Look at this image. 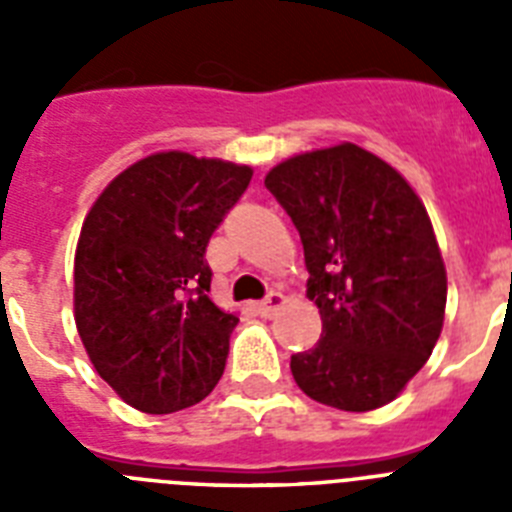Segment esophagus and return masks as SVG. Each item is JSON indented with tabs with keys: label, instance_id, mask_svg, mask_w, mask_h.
Listing matches in <instances>:
<instances>
[{
	"label": "esophagus",
	"instance_id": "34e87169",
	"mask_svg": "<svg viewBox=\"0 0 512 512\" xmlns=\"http://www.w3.org/2000/svg\"><path fill=\"white\" fill-rule=\"evenodd\" d=\"M282 305H284L282 292H269L266 300H261L259 305H256V310H259V315H264V318H271V315H274Z\"/></svg>",
	"mask_w": 512,
	"mask_h": 512
}]
</instances>
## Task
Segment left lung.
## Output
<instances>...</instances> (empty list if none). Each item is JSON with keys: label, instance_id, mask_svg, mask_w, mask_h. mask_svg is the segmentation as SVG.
<instances>
[{"label": "left lung", "instance_id": "left-lung-1", "mask_svg": "<svg viewBox=\"0 0 512 512\" xmlns=\"http://www.w3.org/2000/svg\"><path fill=\"white\" fill-rule=\"evenodd\" d=\"M292 217L323 336L292 356L297 387L330 408L366 413L395 400L443 328L446 266L423 202L374 153L341 143L266 174Z\"/></svg>", "mask_w": 512, "mask_h": 512}]
</instances>
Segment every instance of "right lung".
I'll return each mask as SVG.
<instances>
[{"label": "right lung", "instance_id": "1", "mask_svg": "<svg viewBox=\"0 0 512 512\" xmlns=\"http://www.w3.org/2000/svg\"><path fill=\"white\" fill-rule=\"evenodd\" d=\"M251 166L164 151L117 174L81 225L74 320L99 377L140 413L205 400L238 315L210 300L207 243Z\"/></svg>", "mask_w": 512, "mask_h": 512}]
</instances>
